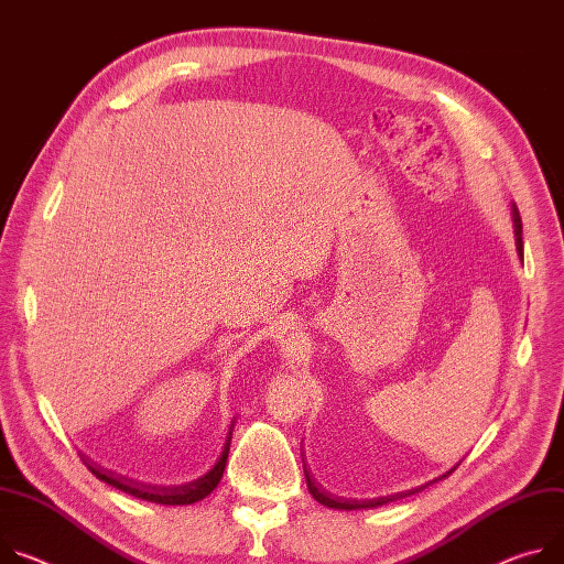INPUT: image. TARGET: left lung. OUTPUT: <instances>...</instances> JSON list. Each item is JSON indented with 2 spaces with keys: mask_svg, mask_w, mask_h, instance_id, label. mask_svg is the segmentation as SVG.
Here are the masks:
<instances>
[{
  "mask_svg": "<svg viewBox=\"0 0 564 564\" xmlns=\"http://www.w3.org/2000/svg\"><path fill=\"white\" fill-rule=\"evenodd\" d=\"M513 231H516V247H518V256H520V261H524V247H522V220H520V214H518V209L513 207ZM456 468V466H454ZM454 468H449L445 475H441V477H436L434 481H441V479H445V477H449L452 473H454ZM303 475H305V484H308V490H311V495L322 503V506H328V508H337V510H362V508H378V506H384V503H389V501H393V499H402V497H409V495H414V492H419V490H423V488H427L430 484H434V481H427V484H423V486H416V488H412V490H402V492H395V495H387V497H373V499H341V497H333L330 492H326L324 488H319L317 484H315V479L311 477V473H308V468H305V464H303Z\"/></svg>",
  "mask_w": 564,
  "mask_h": 564,
  "instance_id": "left-lung-1",
  "label": "left lung"
}]
</instances>
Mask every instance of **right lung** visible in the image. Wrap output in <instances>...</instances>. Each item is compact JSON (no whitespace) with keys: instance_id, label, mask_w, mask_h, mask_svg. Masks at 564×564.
Returning a JSON list of instances; mask_svg holds the SVG:
<instances>
[{"instance_id":"right-lung-1","label":"right lung","mask_w":564,"mask_h":564,"mask_svg":"<svg viewBox=\"0 0 564 564\" xmlns=\"http://www.w3.org/2000/svg\"><path fill=\"white\" fill-rule=\"evenodd\" d=\"M231 430H234V421L229 425V432H227V438H225V445H223V452L218 456V460L214 464V468L202 475L188 484H180V486H152V484H141V481H134V479H128L123 475H117L112 470H106L96 466L94 460L85 458V466L89 468L91 475H96V479L106 481L108 486L126 492V495H132L137 499H143V501H152V503H164V506H186V503H195L199 499H204L207 495H212L216 490V486L220 484L223 479V473H225V466H227V456H229V443H231Z\"/></svg>"}]
</instances>
